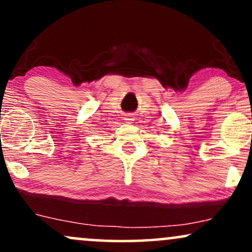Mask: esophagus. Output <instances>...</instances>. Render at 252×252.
Listing matches in <instances>:
<instances>
[{
	"instance_id": "1",
	"label": "esophagus",
	"mask_w": 252,
	"mask_h": 252,
	"mask_svg": "<svg viewBox=\"0 0 252 252\" xmlns=\"http://www.w3.org/2000/svg\"><path fill=\"white\" fill-rule=\"evenodd\" d=\"M124 120H126V123H131L132 121H134V120H132V116H129V115L126 118H124Z\"/></svg>"
}]
</instances>
